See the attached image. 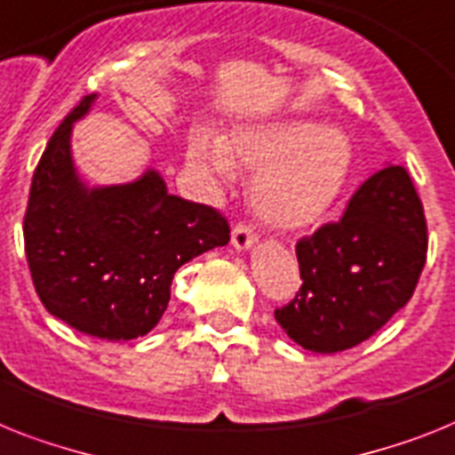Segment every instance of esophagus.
Wrapping results in <instances>:
<instances>
[{"label":"esophagus","instance_id":"34e87169","mask_svg":"<svg viewBox=\"0 0 455 455\" xmlns=\"http://www.w3.org/2000/svg\"><path fill=\"white\" fill-rule=\"evenodd\" d=\"M255 239H258V235H255V230L249 223H236L232 228V243H235V249H251Z\"/></svg>","mask_w":455,"mask_h":455}]
</instances>
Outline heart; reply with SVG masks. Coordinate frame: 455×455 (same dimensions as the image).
Segmentation results:
<instances>
[{"instance_id": "1", "label": "heart", "mask_w": 455, "mask_h": 455, "mask_svg": "<svg viewBox=\"0 0 455 455\" xmlns=\"http://www.w3.org/2000/svg\"><path fill=\"white\" fill-rule=\"evenodd\" d=\"M188 156L213 179H228L232 169L255 172L253 209L265 223L283 230L325 216L339 200L354 163L347 134L299 120L242 127L220 141L195 134Z\"/></svg>"}]
</instances>
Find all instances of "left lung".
<instances>
[{
  "instance_id": "left-lung-1",
  "label": "left lung",
  "mask_w": 455,
  "mask_h": 455,
  "mask_svg": "<svg viewBox=\"0 0 455 455\" xmlns=\"http://www.w3.org/2000/svg\"><path fill=\"white\" fill-rule=\"evenodd\" d=\"M302 286L274 309L299 347L339 354L370 339L411 299L427 255L421 197L407 169L370 176L339 220L295 246Z\"/></svg>"
}]
</instances>
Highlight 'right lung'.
I'll list each match as a JSON object with an SVG mask.
<instances>
[{
    "label": "right lung",
    "mask_w": 455,
    "mask_h": 455,
    "mask_svg": "<svg viewBox=\"0 0 455 455\" xmlns=\"http://www.w3.org/2000/svg\"><path fill=\"white\" fill-rule=\"evenodd\" d=\"M85 95L52 132L34 169L22 220L25 255L41 304L78 332L118 341L151 332L183 262L230 242L219 209L167 193L157 172L88 190L69 153Z\"/></svg>",
    "instance_id": "right-lung-1"
}]
</instances>
